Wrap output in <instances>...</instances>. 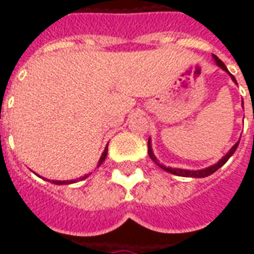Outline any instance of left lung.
<instances>
[{
    "label": "left lung",
    "instance_id": "8db88e82",
    "mask_svg": "<svg viewBox=\"0 0 254 254\" xmlns=\"http://www.w3.org/2000/svg\"><path fill=\"white\" fill-rule=\"evenodd\" d=\"M213 61H215V64L218 65L222 70H224L226 73H229V76L231 77V80L234 81L235 84H237V80H235V77L231 74V73L229 72V69L226 67V65H224L220 60H219L216 56H212ZM242 105H244V102H242ZM238 144H240V140L237 141V143L230 148V151L227 152V154L224 155L222 159L219 160V162H216L215 165L209 166V167H205V169H201V170H185V169H176V167H167V166L162 165V163H159V160H158V158L154 155V151H152V144H151V138H148V155L151 159L154 160L156 165L159 166L160 169H163L165 171H167V173H170V174H174V176H178V177H191V178H204V177H208L211 176L212 173H215L216 170H219L222 166L227 162V160L233 156V154L235 152V149L238 148Z\"/></svg>",
    "mask_w": 254,
    "mask_h": 254
}]
</instances>
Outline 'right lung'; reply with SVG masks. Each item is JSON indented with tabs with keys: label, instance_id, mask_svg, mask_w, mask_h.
I'll list each match as a JSON object with an SVG mask.
<instances>
[{
	"label": "right lung",
	"instance_id": "right-lung-1",
	"mask_svg": "<svg viewBox=\"0 0 254 254\" xmlns=\"http://www.w3.org/2000/svg\"><path fill=\"white\" fill-rule=\"evenodd\" d=\"M106 156H107V145H106V148L105 151H103V154H102V156H100V159L99 162H98V167H99L103 162H105L106 159ZM89 174H87V176H84V177H80V178H77V180H69V181H56V180H49V181L52 182V184H56V185H69V184H73V182H77V181H83V180H85L87 177H88Z\"/></svg>",
	"mask_w": 254,
	"mask_h": 254
}]
</instances>
